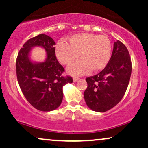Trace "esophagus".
Here are the masks:
<instances>
[{
    "mask_svg": "<svg viewBox=\"0 0 148 148\" xmlns=\"http://www.w3.org/2000/svg\"><path fill=\"white\" fill-rule=\"evenodd\" d=\"M79 79V77H78V76H74V77H73V81H78Z\"/></svg>",
    "mask_w": 148,
    "mask_h": 148,
    "instance_id": "obj_1",
    "label": "esophagus"
}]
</instances>
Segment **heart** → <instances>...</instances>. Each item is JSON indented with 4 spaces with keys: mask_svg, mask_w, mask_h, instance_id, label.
Segmentation results:
<instances>
[{
    "mask_svg": "<svg viewBox=\"0 0 148 148\" xmlns=\"http://www.w3.org/2000/svg\"><path fill=\"white\" fill-rule=\"evenodd\" d=\"M111 42L106 35L82 33L71 36L68 43L59 42L55 51L64 65L72 64L79 54L81 60L69 66L67 71L72 75H81L104 68L111 58Z\"/></svg>",
    "mask_w": 148,
    "mask_h": 148,
    "instance_id": "obj_1",
    "label": "heart"
}]
</instances>
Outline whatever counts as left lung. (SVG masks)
<instances>
[{"mask_svg":"<svg viewBox=\"0 0 148 148\" xmlns=\"http://www.w3.org/2000/svg\"><path fill=\"white\" fill-rule=\"evenodd\" d=\"M132 68L127 47L120 41L115 42L111 59L105 68L86 79L88 87L84 99L88 106L95 111L105 112L118 104L128 87Z\"/></svg>","mask_w":148,"mask_h":148,"instance_id":"8db88e82","label":"left lung"}]
</instances>
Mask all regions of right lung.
I'll list each match as a JSON object with an SVG mask.
<instances>
[{"label":"right lung","mask_w":148,"mask_h":148,"mask_svg":"<svg viewBox=\"0 0 148 148\" xmlns=\"http://www.w3.org/2000/svg\"><path fill=\"white\" fill-rule=\"evenodd\" d=\"M56 42L48 35L40 34L28 40L20 49L16 60V77L23 95L39 111H51L60 105L62 87L73 82L72 76H63L64 67L56 56ZM40 45L47 51L43 63L33 64L28 55L30 49Z\"/></svg>","instance_id":"right-lung-1"}]
</instances>
